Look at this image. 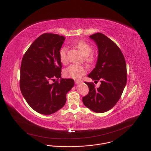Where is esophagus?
Instances as JSON below:
<instances>
[{
	"mask_svg": "<svg viewBox=\"0 0 151 151\" xmlns=\"http://www.w3.org/2000/svg\"><path fill=\"white\" fill-rule=\"evenodd\" d=\"M75 82L76 84H79L80 83H81V81H79V80H75Z\"/></svg>",
	"mask_w": 151,
	"mask_h": 151,
	"instance_id": "esophagus-1",
	"label": "esophagus"
}]
</instances>
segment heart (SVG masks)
<instances>
[{"label": "heart", "mask_w": 151, "mask_h": 151, "mask_svg": "<svg viewBox=\"0 0 151 151\" xmlns=\"http://www.w3.org/2000/svg\"><path fill=\"white\" fill-rule=\"evenodd\" d=\"M74 46H75V47H76V48H78V50L86 57V60L90 63L93 61V57H88L92 51V48L87 42L83 40H80L75 44ZM67 51L68 49L66 47H62L60 50V59L62 63H64L66 61ZM86 72H87V68L86 67L78 65V64H71L64 69V75L68 78L78 79L81 78L82 76L86 73Z\"/></svg>", "instance_id": "1"}]
</instances>
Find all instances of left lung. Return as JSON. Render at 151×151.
Here are the masks:
<instances>
[{
  "mask_svg": "<svg viewBox=\"0 0 151 151\" xmlns=\"http://www.w3.org/2000/svg\"><path fill=\"white\" fill-rule=\"evenodd\" d=\"M97 47L98 57L96 66L88 77L100 87L85 82L89 93L82 98L83 104L97 113L111 109L119 100L127 83V66L124 57L111 39L101 33L89 36Z\"/></svg>",
  "mask_w": 151,
  "mask_h": 151,
  "instance_id": "8db88e82",
  "label": "left lung"
}]
</instances>
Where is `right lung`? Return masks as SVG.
<instances>
[{"instance_id":"1","label":"right lung","mask_w":151,"mask_h":151,"mask_svg":"<svg viewBox=\"0 0 151 151\" xmlns=\"http://www.w3.org/2000/svg\"><path fill=\"white\" fill-rule=\"evenodd\" d=\"M65 37L44 33L38 37L24 55L20 69V90L32 108L51 115L64 106L66 94L74 86L72 79H61L60 50Z\"/></svg>"}]
</instances>
